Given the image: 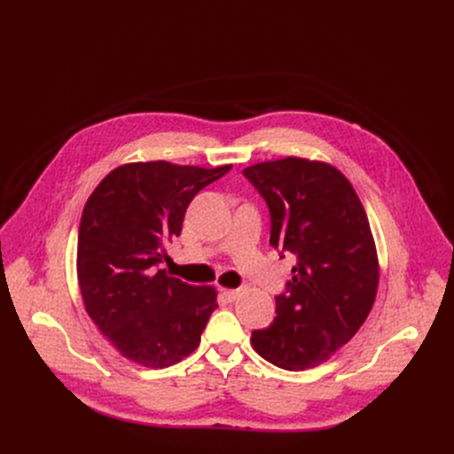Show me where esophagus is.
Returning a JSON list of instances; mask_svg holds the SVG:
<instances>
[{
    "label": "esophagus",
    "instance_id": "obj_1",
    "mask_svg": "<svg viewBox=\"0 0 454 454\" xmlns=\"http://www.w3.org/2000/svg\"><path fill=\"white\" fill-rule=\"evenodd\" d=\"M223 293V296L226 298V300H230V301H233L237 296L241 294V289H223L221 291Z\"/></svg>",
    "mask_w": 454,
    "mask_h": 454
}]
</instances>
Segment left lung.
<instances>
[{
  "label": "left lung",
  "instance_id": "8db88e82",
  "mask_svg": "<svg viewBox=\"0 0 454 454\" xmlns=\"http://www.w3.org/2000/svg\"><path fill=\"white\" fill-rule=\"evenodd\" d=\"M270 211V245L296 255L276 296V318L252 331L254 349L291 372L315 368L368 318L379 261L366 211L349 180L325 161L287 156L247 167Z\"/></svg>",
  "mask_w": 454,
  "mask_h": 454
}]
</instances>
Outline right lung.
<instances>
[{"mask_svg": "<svg viewBox=\"0 0 454 454\" xmlns=\"http://www.w3.org/2000/svg\"><path fill=\"white\" fill-rule=\"evenodd\" d=\"M230 169L125 163L90 195L77 241L79 289L88 317L125 359L167 368L200 344L219 307L217 291L184 283L158 265L167 259L165 245L182 231L189 202Z\"/></svg>", "mask_w": 454, "mask_h": 454, "instance_id": "right-lung-1", "label": "right lung"}]
</instances>
